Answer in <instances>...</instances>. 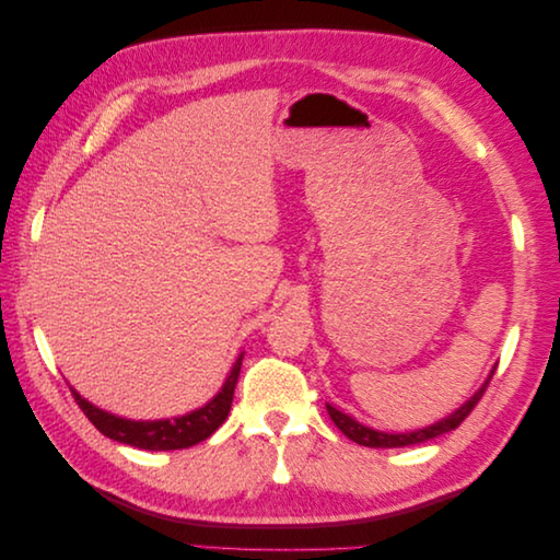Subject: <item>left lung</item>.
I'll return each instance as SVG.
<instances>
[{"label": "left lung", "instance_id": "1", "mask_svg": "<svg viewBox=\"0 0 560 560\" xmlns=\"http://www.w3.org/2000/svg\"><path fill=\"white\" fill-rule=\"evenodd\" d=\"M493 374H495V371H490V376H488V381L481 385L479 393H474V397H471L467 404H463L460 409H457L455 413H451V416L444 418V420L434 422V425H430V428H422V430H416V432L387 434V432H378V430L364 428L362 422L350 418V416L343 413V411L334 409L331 404H327V411H329V416H331V420H334V425H336L338 430H341L348 439H352L354 444L369 446V448H399V446H411V444L428 442V439H434V436H439V434H446V432H451V430H455L457 425H460V422L471 413L474 406H477L479 399L483 397L486 387H488L490 378H493Z\"/></svg>", "mask_w": 560, "mask_h": 560}]
</instances>
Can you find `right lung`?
I'll return each instance as SVG.
<instances>
[{
  "label": "right lung",
  "mask_w": 560,
  "mask_h": 560,
  "mask_svg": "<svg viewBox=\"0 0 560 560\" xmlns=\"http://www.w3.org/2000/svg\"><path fill=\"white\" fill-rule=\"evenodd\" d=\"M241 364H243V354L235 360L224 387L219 389V395H214V399H210L206 406H200V409L175 420L118 418L83 399L74 387L70 389H72L74 401L79 404V409L86 413V418L100 432L114 439V442L128 444L135 448H144V451H175V448H189L194 444L206 442V439L226 420L231 411V401H233V389H235V383H238Z\"/></svg>",
  "instance_id": "obj_1"
}]
</instances>
